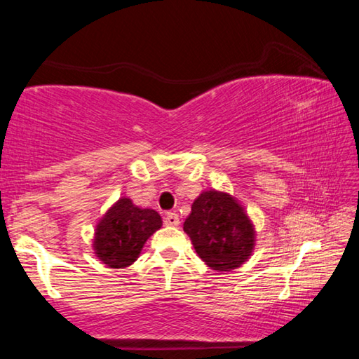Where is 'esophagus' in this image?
Here are the masks:
<instances>
[{
    "label": "esophagus",
    "mask_w": 359,
    "mask_h": 359,
    "mask_svg": "<svg viewBox=\"0 0 359 359\" xmlns=\"http://www.w3.org/2000/svg\"><path fill=\"white\" fill-rule=\"evenodd\" d=\"M179 215L175 214V212H168L166 217H165V224L166 226H179Z\"/></svg>",
    "instance_id": "obj_1"
}]
</instances>
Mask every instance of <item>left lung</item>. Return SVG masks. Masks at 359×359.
<instances>
[{
  "instance_id": "8db88e82",
  "label": "left lung",
  "mask_w": 359,
  "mask_h": 359,
  "mask_svg": "<svg viewBox=\"0 0 359 359\" xmlns=\"http://www.w3.org/2000/svg\"><path fill=\"white\" fill-rule=\"evenodd\" d=\"M184 231L198 257L217 274L238 269L253 255L257 231L238 198L215 188L194 199Z\"/></svg>"
}]
</instances>
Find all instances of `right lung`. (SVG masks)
Listing matches in <instances>:
<instances>
[{"label": "right lung", "instance_id": "add662e5", "mask_svg": "<svg viewBox=\"0 0 359 359\" xmlns=\"http://www.w3.org/2000/svg\"><path fill=\"white\" fill-rule=\"evenodd\" d=\"M163 226L156 210L139 208L130 198H120L95 226L93 252L111 269H125L141 255L144 244Z\"/></svg>", "mask_w": 359, "mask_h": 359}]
</instances>
